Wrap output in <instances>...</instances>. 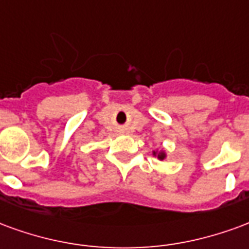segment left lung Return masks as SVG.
<instances>
[{"label": "left lung", "instance_id": "1", "mask_svg": "<svg viewBox=\"0 0 249 249\" xmlns=\"http://www.w3.org/2000/svg\"><path fill=\"white\" fill-rule=\"evenodd\" d=\"M152 155L155 158H158L159 160H164L167 158V152L164 150H160V151H152Z\"/></svg>", "mask_w": 249, "mask_h": 249}]
</instances>
